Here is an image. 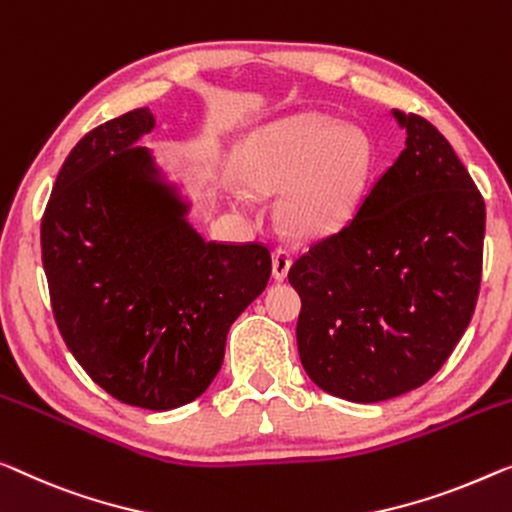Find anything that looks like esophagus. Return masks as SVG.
<instances>
[{"label":"esophagus","instance_id":"1","mask_svg":"<svg viewBox=\"0 0 512 512\" xmlns=\"http://www.w3.org/2000/svg\"><path fill=\"white\" fill-rule=\"evenodd\" d=\"M289 266H292V253L287 248L273 250V276L278 280H285Z\"/></svg>","mask_w":512,"mask_h":512}]
</instances>
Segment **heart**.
<instances>
[{"instance_id": "1", "label": "heart", "mask_w": 512, "mask_h": 512, "mask_svg": "<svg viewBox=\"0 0 512 512\" xmlns=\"http://www.w3.org/2000/svg\"><path fill=\"white\" fill-rule=\"evenodd\" d=\"M372 160L358 128H335L322 114H299L259 131L239 174L257 193L287 188L285 218L301 232H329L352 216Z\"/></svg>"}]
</instances>
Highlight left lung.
I'll return each instance as SVG.
<instances>
[{"label": "left lung", "instance_id": "obj_1", "mask_svg": "<svg viewBox=\"0 0 512 512\" xmlns=\"http://www.w3.org/2000/svg\"><path fill=\"white\" fill-rule=\"evenodd\" d=\"M407 142L354 218L289 269L308 377L352 402L423 386L467 331L483 276L485 202L444 135L393 110Z\"/></svg>", "mask_w": 512, "mask_h": 512}]
</instances>
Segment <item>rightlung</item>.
Masks as SVG:
<instances>
[{
	"label": "right lung",
	"instance_id": "add662e5",
	"mask_svg": "<svg viewBox=\"0 0 512 512\" xmlns=\"http://www.w3.org/2000/svg\"><path fill=\"white\" fill-rule=\"evenodd\" d=\"M140 108L75 144L41 220V253L57 329L112 398L167 411L207 391L227 331L264 292V243L204 241L156 177L137 140Z\"/></svg>",
	"mask_w": 512,
	"mask_h": 512
}]
</instances>
